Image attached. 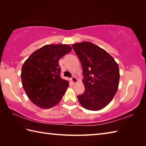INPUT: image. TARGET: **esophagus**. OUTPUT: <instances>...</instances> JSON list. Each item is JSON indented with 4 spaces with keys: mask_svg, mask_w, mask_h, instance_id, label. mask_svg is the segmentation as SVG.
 <instances>
[{
    "mask_svg": "<svg viewBox=\"0 0 146 146\" xmlns=\"http://www.w3.org/2000/svg\"><path fill=\"white\" fill-rule=\"evenodd\" d=\"M71 82H73V83H74V84H75V83H76L77 82H78V80H77V78H76V77H75V76L71 77Z\"/></svg>",
    "mask_w": 146,
    "mask_h": 146,
    "instance_id": "34e87169",
    "label": "esophagus"
}]
</instances>
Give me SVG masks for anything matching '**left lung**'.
Listing matches in <instances>:
<instances>
[{
    "mask_svg": "<svg viewBox=\"0 0 146 146\" xmlns=\"http://www.w3.org/2000/svg\"><path fill=\"white\" fill-rule=\"evenodd\" d=\"M83 68L85 92L78 95L82 106L99 110L112 100L118 90L119 69L114 59L98 46L90 42L72 45Z\"/></svg>",
    "mask_w": 146,
    "mask_h": 146,
    "instance_id": "8db88e82",
    "label": "left lung"
}]
</instances>
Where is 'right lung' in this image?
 <instances>
[{"label":"right lung","mask_w":146,"mask_h":146,"mask_svg":"<svg viewBox=\"0 0 146 146\" xmlns=\"http://www.w3.org/2000/svg\"><path fill=\"white\" fill-rule=\"evenodd\" d=\"M71 51L66 44L45 45L24 62L21 75L23 88L37 106L49 108L61 100L69 83L61 78L59 60Z\"/></svg>","instance_id":"add662e5"}]
</instances>
